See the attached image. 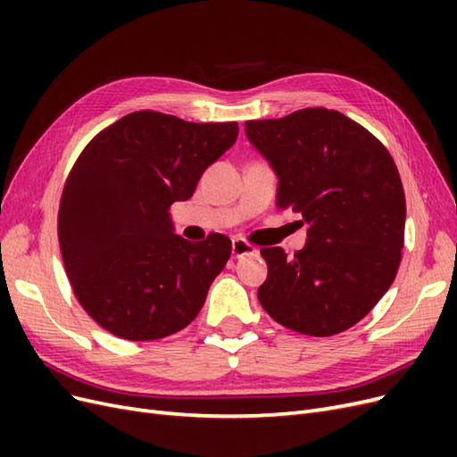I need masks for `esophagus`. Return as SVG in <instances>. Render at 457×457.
I'll list each match as a JSON object with an SVG mask.
<instances>
[{
    "label": "esophagus",
    "mask_w": 457,
    "mask_h": 457,
    "mask_svg": "<svg viewBox=\"0 0 457 457\" xmlns=\"http://www.w3.org/2000/svg\"><path fill=\"white\" fill-rule=\"evenodd\" d=\"M255 253H257V250H255L252 244H247L242 238H234L232 240V255L237 257V259H240L244 255H255Z\"/></svg>",
    "instance_id": "esophagus-1"
}]
</instances>
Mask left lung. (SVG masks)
I'll use <instances>...</instances> for the list:
<instances>
[{
    "label": "left lung",
    "instance_id": "1",
    "mask_svg": "<svg viewBox=\"0 0 457 457\" xmlns=\"http://www.w3.org/2000/svg\"><path fill=\"white\" fill-rule=\"evenodd\" d=\"M245 137L278 177L276 205L309 225L294 257L282 247L261 250L269 274L259 303L299 334L349 329L386 294L403 257L406 198L391 154L328 108L245 121Z\"/></svg>",
    "mask_w": 457,
    "mask_h": 457
}]
</instances>
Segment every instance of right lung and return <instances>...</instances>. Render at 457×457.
Here are the masks:
<instances>
[{
	"instance_id": "right-lung-1",
	"label": "right lung",
	"mask_w": 457,
	"mask_h": 457,
	"mask_svg": "<svg viewBox=\"0 0 457 457\" xmlns=\"http://www.w3.org/2000/svg\"><path fill=\"white\" fill-rule=\"evenodd\" d=\"M238 123H195L141 110L84 148L59 207L64 269L79 305L121 339L168 337L198 316L232 242L175 234L170 207L237 143Z\"/></svg>"
}]
</instances>
